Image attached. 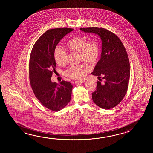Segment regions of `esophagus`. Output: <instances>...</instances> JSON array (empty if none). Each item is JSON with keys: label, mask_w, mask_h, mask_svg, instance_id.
Listing matches in <instances>:
<instances>
[{"label": "esophagus", "mask_w": 153, "mask_h": 153, "mask_svg": "<svg viewBox=\"0 0 153 153\" xmlns=\"http://www.w3.org/2000/svg\"><path fill=\"white\" fill-rule=\"evenodd\" d=\"M82 82H84V80H77L75 81V84H80Z\"/></svg>", "instance_id": "esophagus-1"}]
</instances>
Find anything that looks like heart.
I'll return each mask as SVG.
<instances>
[{
	"mask_svg": "<svg viewBox=\"0 0 153 153\" xmlns=\"http://www.w3.org/2000/svg\"><path fill=\"white\" fill-rule=\"evenodd\" d=\"M65 45L67 49L72 52H77L79 54L80 60L96 65L97 63L101 54V46L97 40H88L81 36H74L68 40ZM53 57L57 65H65L67 62V55L64 50L59 47H56ZM91 71L90 66L86 64L74 65L65 71V75L68 78L74 79H81Z\"/></svg>",
	"mask_w": 153,
	"mask_h": 153,
	"instance_id": "1",
	"label": "heart"
}]
</instances>
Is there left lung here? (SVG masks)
<instances>
[{
	"label": "left lung",
	"instance_id": "left-lung-1",
	"mask_svg": "<svg viewBox=\"0 0 153 153\" xmlns=\"http://www.w3.org/2000/svg\"><path fill=\"white\" fill-rule=\"evenodd\" d=\"M80 30L101 37V59L91 74L102 78L104 83L97 82L96 90L92 93V97L98 107L109 109L119 104L127 92L130 65L126 50L119 37L107 29L88 27Z\"/></svg>",
	"mask_w": 153,
	"mask_h": 153
}]
</instances>
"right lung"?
<instances>
[{
    "instance_id": "add662e5",
    "label": "right lung",
    "mask_w": 153,
    "mask_h": 153,
    "mask_svg": "<svg viewBox=\"0 0 153 153\" xmlns=\"http://www.w3.org/2000/svg\"><path fill=\"white\" fill-rule=\"evenodd\" d=\"M73 29L59 28L48 30L33 45L29 63V81L36 98L43 106L59 111L68 104L73 86L68 81L60 84L51 81L56 71L53 52L63 37Z\"/></svg>"
}]
</instances>
